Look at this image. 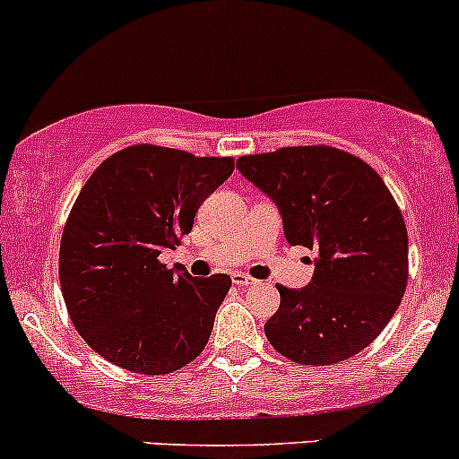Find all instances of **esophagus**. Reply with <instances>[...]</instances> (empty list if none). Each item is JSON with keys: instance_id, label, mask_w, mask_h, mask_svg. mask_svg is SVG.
Instances as JSON below:
<instances>
[{"instance_id": "1", "label": "esophagus", "mask_w": 459, "mask_h": 459, "mask_svg": "<svg viewBox=\"0 0 459 459\" xmlns=\"http://www.w3.org/2000/svg\"><path fill=\"white\" fill-rule=\"evenodd\" d=\"M233 284L235 286H253V284H257V280L251 275H244V273H235Z\"/></svg>"}]
</instances>
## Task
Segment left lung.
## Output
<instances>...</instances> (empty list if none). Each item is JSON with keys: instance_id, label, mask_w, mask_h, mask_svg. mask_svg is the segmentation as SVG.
<instances>
[{"instance_id": "obj_1", "label": "left lung", "mask_w": 459, "mask_h": 459, "mask_svg": "<svg viewBox=\"0 0 459 459\" xmlns=\"http://www.w3.org/2000/svg\"><path fill=\"white\" fill-rule=\"evenodd\" d=\"M238 169L280 206L284 235L319 253L307 289L280 290L264 324L277 353L331 367L367 349L397 311L409 281V235L395 197L358 155L284 146L244 155Z\"/></svg>"}]
</instances>
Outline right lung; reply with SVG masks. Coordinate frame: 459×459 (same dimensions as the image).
Returning a JSON list of instances; mask_svg holds the SVG:
<instances>
[{
  "label": "right lung",
  "mask_w": 459,
  "mask_h": 459,
  "mask_svg": "<svg viewBox=\"0 0 459 459\" xmlns=\"http://www.w3.org/2000/svg\"><path fill=\"white\" fill-rule=\"evenodd\" d=\"M233 169V157L133 143L86 179L64 224L59 284L73 326L101 358L166 375L202 353L230 277H191L160 255L191 233Z\"/></svg>",
  "instance_id": "1"
}]
</instances>
